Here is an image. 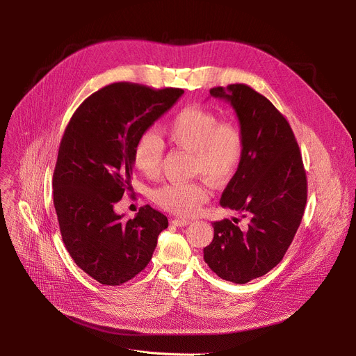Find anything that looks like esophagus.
I'll list each match as a JSON object with an SVG mask.
<instances>
[{
  "label": "esophagus",
  "mask_w": 356,
  "mask_h": 356,
  "mask_svg": "<svg viewBox=\"0 0 356 356\" xmlns=\"http://www.w3.org/2000/svg\"><path fill=\"white\" fill-rule=\"evenodd\" d=\"M172 224L176 225V227H187V225L190 224V221H187V220H179V218H177V220H173Z\"/></svg>",
  "instance_id": "obj_1"
}]
</instances>
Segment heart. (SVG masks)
Instances as JSON below:
<instances>
[{"label": "heart", "mask_w": 356, "mask_h": 356, "mask_svg": "<svg viewBox=\"0 0 356 356\" xmlns=\"http://www.w3.org/2000/svg\"><path fill=\"white\" fill-rule=\"evenodd\" d=\"M163 135L177 149L193 156V172L200 173L214 184L227 183L238 170L245 149V138L235 122H221L207 110L188 107L177 113L163 128ZM163 145L152 132L142 134L134 146L135 169L146 177H155L161 170ZM155 201L165 210L191 217L209 198L201 183L168 184L156 190Z\"/></svg>", "instance_id": "obj_1"}]
</instances>
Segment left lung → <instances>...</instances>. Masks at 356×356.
I'll return each mask as SVG.
<instances>
[{
  "label": "left lung",
  "instance_id": "left-lung-1",
  "mask_svg": "<svg viewBox=\"0 0 356 356\" xmlns=\"http://www.w3.org/2000/svg\"><path fill=\"white\" fill-rule=\"evenodd\" d=\"M236 113L245 138L243 158L220 204L248 218L213 222L204 261L221 279L248 283L272 270L284 257L307 201V177L294 134L270 101L246 84L214 87Z\"/></svg>",
  "mask_w": 356,
  "mask_h": 356
}]
</instances>
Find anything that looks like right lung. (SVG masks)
Masks as SVG:
<instances>
[{"mask_svg":"<svg viewBox=\"0 0 356 356\" xmlns=\"http://www.w3.org/2000/svg\"><path fill=\"white\" fill-rule=\"evenodd\" d=\"M184 91L113 83L86 98L60 140L54 204L67 252L101 284L120 286L154 255L168 217L145 206L124 220L114 206L134 177L136 139L170 110Z\"/></svg>","mask_w":356,"mask_h":356,"instance_id":"1","label":"right lung"}]
</instances>
